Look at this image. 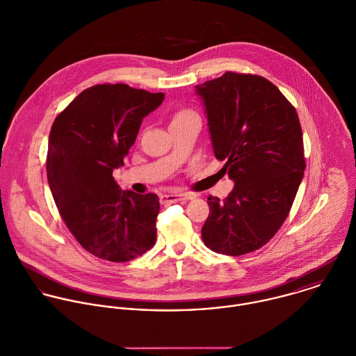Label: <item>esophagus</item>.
Wrapping results in <instances>:
<instances>
[{
	"mask_svg": "<svg viewBox=\"0 0 356 356\" xmlns=\"http://www.w3.org/2000/svg\"><path fill=\"white\" fill-rule=\"evenodd\" d=\"M193 199L192 193H171V195H163L161 196V202L164 204H170V203H177L181 200H189Z\"/></svg>",
	"mask_w": 356,
	"mask_h": 356,
	"instance_id": "34e87169",
	"label": "esophagus"
}]
</instances>
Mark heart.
I'll return each instance as SVG.
<instances>
[{"instance_id":"heart-1","label":"heart","mask_w":356,"mask_h":356,"mask_svg":"<svg viewBox=\"0 0 356 356\" xmlns=\"http://www.w3.org/2000/svg\"><path fill=\"white\" fill-rule=\"evenodd\" d=\"M191 115H196V113H193V111L189 110V108H179V110H177V111L174 113L171 122H177V121H181V120H185V118H188V117H191Z\"/></svg>"}]
</instances>
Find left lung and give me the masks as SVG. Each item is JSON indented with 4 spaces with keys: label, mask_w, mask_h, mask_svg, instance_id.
I'll list each match as a JSON object with an SVG mask.
<instances>
[{
    "label": "left lung",
    "mask_w": 356,
    "mask_h": 356,
    "mask_svg": "<svg viewBox=\"0 0 356 356\" xmlns=\"http://www.w3.org/2000/svg\"><path fill=\"white\" fill-rule=\"evenodd\" d=\"M195 88L214 154L235 182L227 197H207L202 239L216 253L246 254L275 235L295 200L306 167L299 118L278 88L259 75L225 72Z\"/></svg>",
    "instance_id": "obj_1"
}]
</instances>
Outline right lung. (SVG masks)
Here are the masks:
<instances>
[{"label": "right lung", "instance_id": "obj_1", "mask_svg": "<svg viewBox=\"0 0 356 356\" xmlns=\"http://www.w3.org/2000/svg\"><path fill=\"white\" fill-rule=\"evenodd\" d=\"M163 100L164 93L125 83L95 85L51 127L46 167L54 202L74 238L99 259L129 261L156 242L159 196L122 192L113 171L124 165L142 120Z\"/></svg>", "mask_w": 356, "mask_h": 356}]
</instances>
